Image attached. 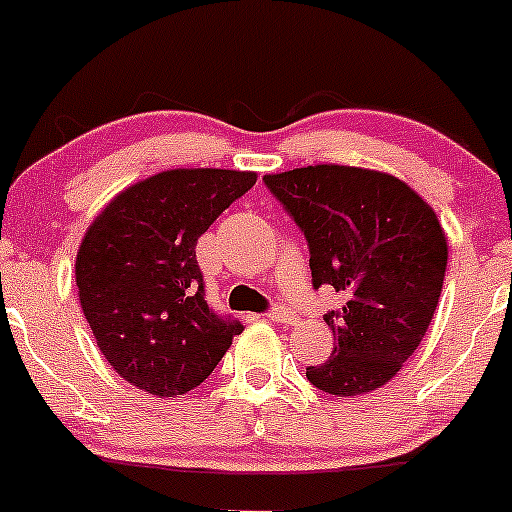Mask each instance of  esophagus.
<instances>
[{
  "mask_svg": "<svg viewBox=\"0 0 512 512\" xmlns=\"http://www.w3.org/2000/svg\"><path fill=\"white\" fill-rule=\"evenodd\" d=\"M267 318L272 320V323H294V313L284 306H274L272 311L267 313Z\"/></svg>",
  "mask_w": 512,
  "mask_h": 512,
  "instance_id": "1",
  "label": "esophagus"
}]
</instances>
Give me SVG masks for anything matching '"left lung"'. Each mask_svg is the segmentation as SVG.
Segmentation results:
<instances>
[{
    "instance_id": "1",
    "label": "left lung",
    "mask_w": 512,
    "mask_h": 512,
    "mask_svg": "<svg viewBox=\"0 0 512 512\" xmlns=\"http://www.w3.org/2000/svg\"><path fill=\"white\" fill-rule=\"evenodd\" d=\"M311 252L313 286L345 296L323 316L333 355L308 367L313 386L342 398L376 391L428 333L447 269L435 211L401 179L345 165L265 174Z\"/></svg>"
}]
</instances>
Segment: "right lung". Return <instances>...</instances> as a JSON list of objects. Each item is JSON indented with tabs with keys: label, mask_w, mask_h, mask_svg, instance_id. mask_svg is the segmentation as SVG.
<instances>
[{
	"label": "right lung",
	"mask_w": 512,
	"mask_h": 512,
	"mask_svg": "<svg viewBox=\"0 0 512 512\" xmlns=\"http://www.w3.org/2000/svg\"><path fill=\"white\" fill-rule=\"evenodd\" d=\"M255 182V172L167 170L111 199L87 228L75 262L82 311L128 384L182 396L243 333L206 303L196 240Z\"/></svg>",
	"instance_id": "right-lung-1"
}]
</instances>
